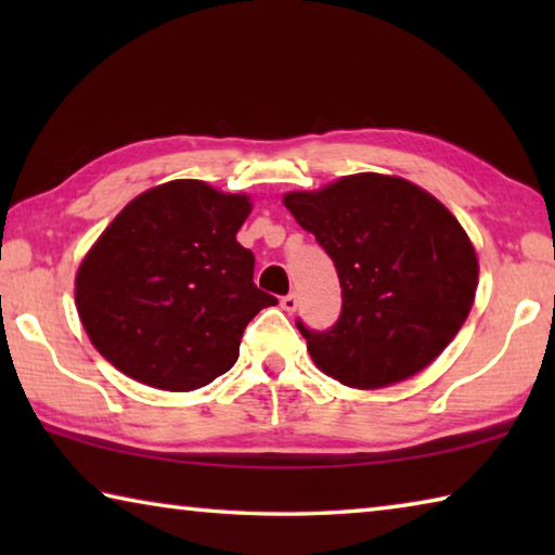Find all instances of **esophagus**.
I'll return each instance as SVG.
<instances>
[{
  "instance_id": "obj_1",
  "label": "esophagus",
  "mask_w": 555,
  "mask_h": 555,
  "mask_svg": "<svg viewBox=\"0 0 555 555\" xmlns=\"http://www.w3.org/2000/svg\"><path fill=\"white\" fill-rule=\"evenodd\" d=\"M281 308H284L286 313H294L296 308H298V298H296V294H286L284 298H281Z\"/></svg>"
}]
</instances>
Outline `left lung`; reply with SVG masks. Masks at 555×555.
<instances>
[{
	"mask_svg": "<svg viewBox=\"0 0 555 555\" xmlns=\"http://www.w3.org/2000/svg\"><path fill=\"white\" fill-rule=\"evenodd\" d=\"M284 205L333 259L343 288L333 327L296 321L318 367L357 389L428 367L463 327L477 291L475 249L446 205L379 173L288 193Z\"/></svg>",
	"mask_w": 555,
	"mask_h": 555,
	"instance_id": "left-lung-1",
	"label": "left lung"
}]
</instances>
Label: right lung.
<instances>
[{
  "label": "right lung",
  "mask_w": 555,
  "mask_h": 555,
  "mask_svg": "<svg viewBox=\"0 0 555 555\" xmlns=\"http://www.w3.org/2000/svg\"><path fill=\"white\" fill-rule=\"evenodd\" d=\"M247 195L171 181L139 195L75 276L82 327L127 377L166 391L205 387L240 357L247 323L279 300L257 288L237 242Z\"/></svg>",
  "instance_id": "add662e5"
}]
</instances>
